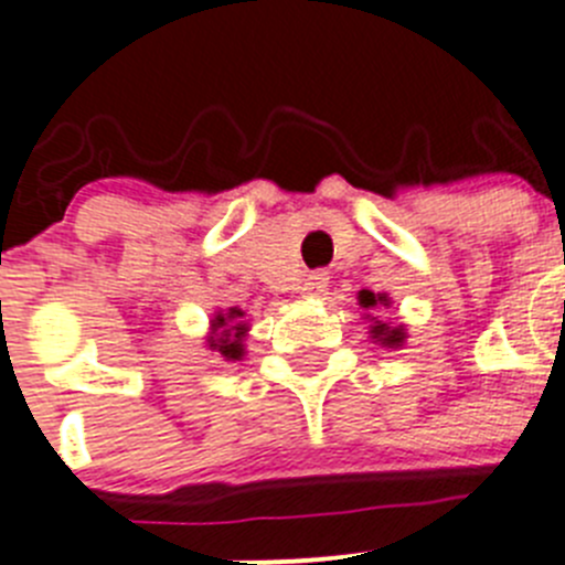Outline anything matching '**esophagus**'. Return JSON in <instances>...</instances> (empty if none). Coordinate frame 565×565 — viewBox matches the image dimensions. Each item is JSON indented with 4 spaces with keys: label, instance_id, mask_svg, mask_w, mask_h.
Returning a JSON list of instances; mask_svg holds the SVG:
<instances>
[{
    "label": "esophagus",
    "instance_id": "obj_1",
    "mask_svg": "<svg viewBox=\"0 0 565 565\" xmlns=\"http://www.w3.org/2000/svg\"><path fill=\"white\" fill-rule=\"evenodd\" d=\"M328 274L324 271H317V274H310L308 279H305V286H302V294L305 297H322V294H328Z\"/></svg>",
    "mask_w": 565,
    "mask_h": 565
}]
</instances>
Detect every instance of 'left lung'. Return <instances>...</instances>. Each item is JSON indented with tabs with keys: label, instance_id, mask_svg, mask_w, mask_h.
Here are the masks:
<instances>
[{
	"label": "left lung",
	"instance_id": "1",
	"mask_svg": "<svg viewBox=\"0 0 565 565\" xmlns=\"http://www.w3.org/2000/svg\"><path fill=\"white\" fill-rule=\"evenodd\" d=\"M359 302L364 305V308H375L377 302L386 305V297H381V294L375 297L372 291H361ZM372 339H377L381 344H386V347H401L406 335H403V328H386V324H375V328H372Z\"/></svg>",
	"mask_w": 565,
	"mask_h": 565
}]
</instances>
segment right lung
<instances>
[{
    "mask_svg": "<svg viewBox=\"0 0 565 565\" xmlns=\"http://www.w3.org/2000/svg\"><path fill=\"white\" fill-rule=\"evenodd\" d=\"M237 317H243V310L230 308V313H218V317L212 319V330H215V333L210 335V347L212 350H218L226 361H237L243 355L241 339L243 333H246V328H243V324H232V319Z\"/></svg>",
    "mask_w": 565,
    "mask_h": 565,
    "instance_id": "1",
    "label": "right lung"
}]
</instances>
